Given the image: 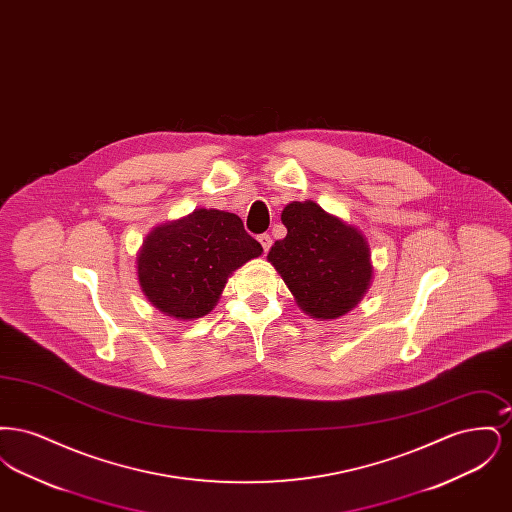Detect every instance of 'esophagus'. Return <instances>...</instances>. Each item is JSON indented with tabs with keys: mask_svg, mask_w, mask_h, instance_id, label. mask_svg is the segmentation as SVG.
Returning a JSON list of instances; mask_svg holds the SVG:
<instances>
[{
	"mask_svg": "<svg viewBox=\"0 0 512 512\" xmlns=\"http://www.w3.org/2000/svg\"><path fill=\"white\" fill-rule=\"evenodd\" d=\"M257 240H259V244L263 245V251L267 253L268 249H270V245H272V238H270L268 234H261Z\"/></svg>",
	"mask_w": 512,
	"mask_h": 512,
	"instance_id": "1",
	"label": "esophagus"
}]
</instances>
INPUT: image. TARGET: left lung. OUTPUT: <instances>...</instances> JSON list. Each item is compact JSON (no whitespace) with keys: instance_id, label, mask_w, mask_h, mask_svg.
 <instances>
[{"instance_id":"8db88e82","label":"left lung","mask_w":512,"mask_h":512,"mask_svg":"<svg viewBox=\"0 0 512 512\" xmlns=\"http://www.w3.org/2000/svg\"><path fill=\"white\" fill-rule=\"evenodd\" d=\"M282 222L288 234L274 242L267 259L301 311L328 320L357 307L372 280L370 247L363 232L311 199L286 205Z\"/></svg>"}]
</instances>
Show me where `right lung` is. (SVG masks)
Wrapping results in <instances>:
<instances>
[{"label": "right lung", "instance_id": "right-lung-1", "mask_svg": "<svg viewBox=\"0 0 512 512\" xmlns=\"http://www.w3.org/2000/svg\"><path fill=\"white\" fill-rule=\"evenodd\" d=\"M261 253L238 215L195 209L147 234L136 257L138 282L149 303L167 317H205L228 276Z\"/></svg>", "mask_w": 512, "mask_h": 512}]
</instances>
